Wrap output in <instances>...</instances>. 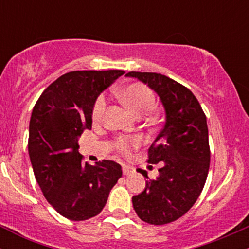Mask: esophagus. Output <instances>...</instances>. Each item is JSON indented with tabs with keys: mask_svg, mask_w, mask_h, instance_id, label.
<instances>
[{
	"mask_svg": "<svg viewBox=\"0 0 249 249\" xmlns=\"http://www.w3.org/2000/svg\"><path fill=\"white\" fill-rule=\"evenodd\" d=\"M134 172V168L131 166H127V165H123V174L124 176H130Z\"/></svg>",
	"mask_w": 249,
	"mask_h": 249,
	"instance_id": "esophagus-1",
	"label": "esophagus"
}]
</instances>
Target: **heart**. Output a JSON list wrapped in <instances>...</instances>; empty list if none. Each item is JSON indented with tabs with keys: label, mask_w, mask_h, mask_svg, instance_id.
<instances>
[{
	"label": "heart",
	"mask_w": 249,
	"mask_h": 249,
	"mask_svg": "<svg viewBox=\"0 0 249 249\" xmlns=\"http://www.w3.org/2000/svg\"><path fill=\"white\" fill-rule=\"evenodd\" d=\"M117 95L123 104L136 116L146 115L153 110L154 105H156V96H154L153 91L142 83L128 84L122 90H119ZM105 108H107V99L103 95L98 96L93 103L92 113H91L92 122L95 124H98L103 121ZM141 144L142 141L138 137H132V138L119 137L115 141L116 150L124 156L131 154L132 150L138 148Z\"/></svg>",
	"instance_id": "1"
}]
</instances>
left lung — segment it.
<instances>
[{
    "mask_svg": "<svg viewBox=\"0 0 249 249\" xmlns=\"http://www.w3.org/2000/svg\"><path fill=\"white\" fill-rule=\"evenodd\" d=\"M126 76L153 89L166 113L147 152V162H160L159 177L150 179L146 171L137 170L148 180L145 190L133 196V208L147 224H170L190 211L206 182L211 161L206 115L192 91L170 77L137 71Z\"/></svg>",
    "mask_w": 249,
    "mask_h": 249,
    "instance_id": "obj_1",
    "label": "left lung"
}]
</instances>
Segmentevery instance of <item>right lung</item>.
Listing matches in <instances>:
<instances>
[{"label":"right lung","mask_w":249,"mask_h":249,"mask_svg":"<svg viewBox=\"0 0 249 249\" xmlns=\"http://www.w3.org/2000/svg\"><path fill=\"white\" fill-rule=\"evenodd\" d=\"M125 73L123 70L71 71L37 99L31 113L28 151L43 196L64 218L83 221L102 212L122 177L112 160L83 164L78 138L92 126L97 97Z\"/></svg>","instance_id":"obj_1"}]
</instances>
